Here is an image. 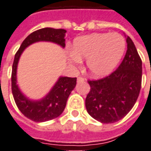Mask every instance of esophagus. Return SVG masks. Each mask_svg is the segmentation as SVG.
Wrapping results in <instances>:
<instances>
[{"label":"esophagus","mask_w":151,"mask_h":151,"mask_svg":"<svg viewBox=\"0 0 151 151\" xmlns=\"http://www.w3.org/2000/svg\"><path fill=\"white\" fill-rule=\"evenodd\" d=\"M77 82H78V83H82V82H84V78H82V77H78V79H77Z\"/></svg>","instance_id":"1"}]
</instances>
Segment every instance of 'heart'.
<instances>
[{"label": "heart", "instance_id": "1", "mask_svg": "<svg viewBox=\"0 0 151 151\" xmlns=\"http://www.w3.org/2000/svg\"><path fill=\"white\" fill-rule=\"evenodd\" d=\"M126 50V41L118 32L92 33L74 40L69 61L79 65L86 59L87 71L93 78L109 75L117 67Z\"/></svg>", "mask_w": 151, "mask_h": 151}]
</instances>
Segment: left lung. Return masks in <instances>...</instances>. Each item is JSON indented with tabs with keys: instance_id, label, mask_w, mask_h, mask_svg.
I'll list each match as a JSON object with an SVG mask.
<instances>
[{
	"instance_id": "left-lung-1",
	"label": "left lung",
	"mask_w": 151,
	"mask_h": 151,
	"mask_svg": "<svg viewBox=\"0 0 151 151\" xmlns=\"http://www.w3.org/2000/svg\"><path fill=\"white\" fill-rule=\"evenodd\" d=\"M119 67L110 75L88 81L91 90L86 98L87 113L102 123L122 119L134 106L141 90L142 62L132 39Z\"/></svg>"
}]
</instances>
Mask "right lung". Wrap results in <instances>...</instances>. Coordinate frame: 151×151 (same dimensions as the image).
I'll list each match as a JSON object with an SVG mask.
<instances>
[{
  "label": "right lung",
  "instance_id": "obj_1",
  "mask_svg": "<svg viewBox=\"0 0 151 151\" xmlns=\"http://www.w3.org/2000/svg\"><path fill=\"white\" fill-rule=\"evenodd\" d=\"M65 32L66 30L65 29L51 28L37 30L24 39L14 55L11 74V88L14 99L21 113L28 119L37 123L49 121L60 115L66 106L69 95L76 86L77 78L60 76L44 97L39 100H32L21 91L17 83L18 64L24 50L33 43L49 42L65 48Z\"/></svg>",
  "mask_w": 151,
  "mask_h": 151
}]
</instances>
